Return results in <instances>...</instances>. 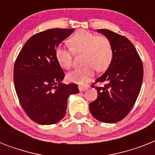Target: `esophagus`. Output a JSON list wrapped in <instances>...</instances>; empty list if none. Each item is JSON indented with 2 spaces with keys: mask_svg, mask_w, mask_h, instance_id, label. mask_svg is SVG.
Instances as JSON below:
<instances>
[{
  "mask_svg": "<svg viewBox=\"0 0 155 155\" xmlns=\"http://www.w3.org/2000/svg\"><path fill=\"white\" fill-rule=\"evenodd\" d=\"M87 89V87H83V86H79V90H80V92H84Z\"/></svg>",
  "mask_w": 155,
  "mask_h": 155,
  "instance_id": "esophagus-1",
  "label": "esophagus"
}]
</instances>
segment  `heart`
Here are the masks:
<instances>
[{"label": "heart", "instance_id": "b5f03b06", "mask_svg": "<svg viewBox=\"0 0 155 155\" xmlns=\"http://www.w3.org/2000/svg\"><path fill=\"white\" fill-rule=\"evenodd\" d=\"M70 50L58 47L54 51L57 63L63 69H69L72 64V51L83 54L82 68L75 69L67 75L69 82L85 85L94 76L95 70L104 71L113 60V51L110 41L104 36H97L87 30H80L68 38Z\"/></svg>", "mask_w": 155, "mask_h": 155}]
</instances>
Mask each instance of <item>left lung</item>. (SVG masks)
Here are the masks:
<instances>
[{"instance_id": "8db88e82", "label": "left lung", "mask_w": 155, "mask_h": 155, "mask_svg": "<svg viewBox=\"0 0 155 155\" xmlns=\"http://www.w3.org/2000/svg\"><path fill=\"white\" fill-rule=\"evenodd\" d=\"M110 41L113 60L107 71L96 80L104 87H96L97 100L89 104V110L97 120L115 123L130 113L139 95L143 66L134 46L130 40L109 30H97Z\"/></svg>"}]
</instances>
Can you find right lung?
I'll list each match as a JSON object with an SVG mask.
<instances>
[{"label": "right lung", "mask_w": 155, "mask_h": 155, "mask_svg": "<svg viewBox=\"0 0 155 155\" xmlns=\"http://www.w3.org/2000/svg\"><path fill=\"white\" fill-rule=\"evenodd\" d=\"M74 29H50L33 35L16 59L13 81L21 105L40 125H52L66 114L68 99L77 94L76 84H64V73L54 51Z\"/></svg>", "instance_id": "obj_1"}]
</instances>
